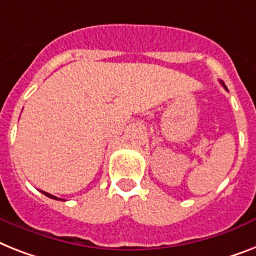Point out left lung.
I'll list each match as a JSON object with an SVG mask.
<instances>
[{"mask_svg":"<svg viewBox=\"0 0 256 256\" xmlns=\"http://www.w3.org/2000/svg\"><path fill=\"white\" fill-rule=\"evenodd\" d=\"M221 84H222V82H221ZM222 85H224V84H222ZM224 88H226V86H225V85H224Z\"/></svg>","mask_w":256,"mask_h":256,"instance_id":"left-lung-1","label":"left lung"}]
</instances>
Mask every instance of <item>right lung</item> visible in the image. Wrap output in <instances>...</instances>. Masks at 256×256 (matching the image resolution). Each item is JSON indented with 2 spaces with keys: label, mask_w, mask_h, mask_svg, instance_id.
<instances>
[{
  "label": "right lung",
  "mask_w": 256,
  "mask_h": 256,
  "mask_svg": "<svg viewBox=\"0 0 256 256\" xmlns=\"http://www.w3.org/2000/svg\"><path fill=\"white\" fill-rule=\"evenodd\" d=\"M42 194H44V195L47 196V198H50V199H54V200H61V199H58V198H56V196H54V195H50V194H48V192H44V191H42Z\"/></svg>",
  "instance_id": "add662e5"
}]
</instances>
